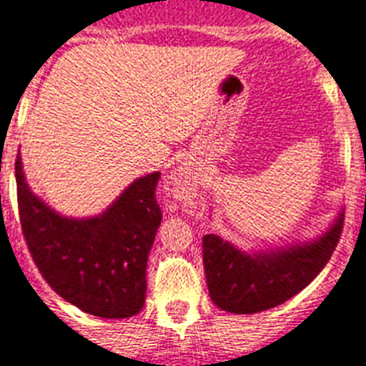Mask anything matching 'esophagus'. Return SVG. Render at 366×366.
Here are the masks:
<instances>
[{"label":"esophagus","mask_w":366,"mask_h":366,"mask_svg":"<svg viewBox=\"0 0 366 366\" xmlns=\"http://www.w3.org/2000/svg\"><path fill=\"white\" fill-rule=\"evenodd\" d=\"M177 186L180 189H189V186H192V178L186 173H180L177 178Z\"/></svg>","instance_id":"obj_1"}]
</instances>
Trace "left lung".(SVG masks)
<instances>
[{
  "label": "left lung",
  "mask_w": 366,
  "mask_h": 366,
  "mask_svg": "<svg viewBox=\"0 0 366 366\" xmlns=\"http://www.w3.org/2000/svg\"><path fill=\"white\" fill-rule=\"evenodd\" d=\"M342 227L344 214H340L320 240L263 255H248L218 234H204L203 263L210 299L231 314H255L278 307L322 272L337 248Z\"/></svg>",
  "instance_id": "left-lung-1"
}]
</instances>
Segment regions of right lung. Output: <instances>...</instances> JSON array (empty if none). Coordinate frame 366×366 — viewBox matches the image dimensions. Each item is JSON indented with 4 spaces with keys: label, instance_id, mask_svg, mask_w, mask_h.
Returning a JSON list of instances; mask_svg holds the SVG:
<instances>
[{
    "label": "right lung",
    "instance_id": "obj_1",
    "mask_svg": "<svg viewBox=\"0 0 366 366\" xmlns=\"http://www.w3.org/2000/svg\"><path fill=\"white\" fill-rule=\"evenodd\" d=\"M20 225L39 272L65 301L99 317H132L147 295V261L162 222L156 188L162 174L139 178L97 218H64L29 192L20 156Z\"/></svg>",
    "mask_w": 366,
    "mask_h": 366
}]
</instances>
